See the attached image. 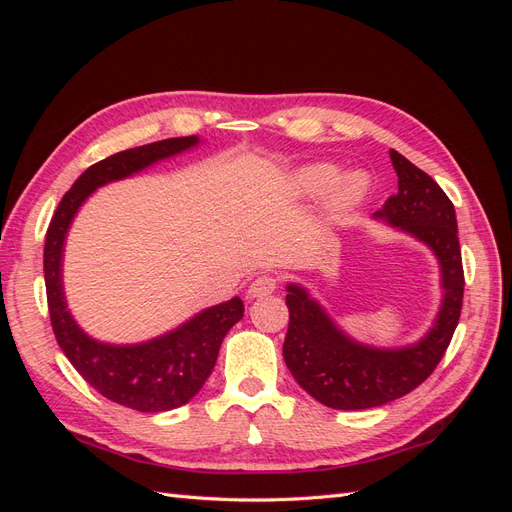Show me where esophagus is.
I'll list each match as a JSON object with an SVG mask.
<instances>
[{
    "label": "esophagus",
    "mask_w": 512,
    "mask_h": 512,
    "mask_svg": "<svg viewBox=\"0 0 512 512\" xmlns=\"http://www.w3.org/2000/svg\"><path fill=\"white\" fill-rule=\"evenodd\" d=\"M275 288H277L275 277H271V275H260V277H256V280L250 284V288H247V297H250V299L267 297V294H271Z\"/></svg>",
    "instance_id": "esophagus-1"
}]
</instances>
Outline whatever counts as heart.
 <instances>
[{
	"instance_id": "1",
	"label": "heart",
	"mask_w": 512,
	"mask_h": 512,
	"mask_svg": "<svg viewBox=\"0 0 512 512\" xmlns=\"http://www.w3.org/2000/svg\"><path fill=\"white\" fill-rule=\"evenodd\" d=\"M294 185L301 194L316 196L327 192V215L333 220L344 218L346 213L359 207L367 196V179L363 173H344L337 177V168L331 164H309L303 166L297 177H294Z\"/></svg>"
}]
</instances>
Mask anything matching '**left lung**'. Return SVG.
I'll return each instance as SVG.
<instances>
[{"instance_id": "obj_1", "label": "left lung", "mask_w": 512, "mask_h": 512, "mask_svg": "<svg viewBox=\"0 0 512 512\" xmlns=\"http://www.w3.org/2000/svg\"><path fill=\"white\" fill-rule=\"evenodd\" d=\"M397 194L374 213L427 245L440 265L442 303L429 331L414 344L378 348L352 339L309 290L288 284L290 312L284 361L294 380L320 404L335 410H365L408 395L425 382L444 356L457 329L463 301V267L455 207L440 185L395 149Z\"/></svg>"}]
</instances>
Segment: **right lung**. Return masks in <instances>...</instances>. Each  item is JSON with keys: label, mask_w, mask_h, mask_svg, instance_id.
Returning a JSON list of instances; mask_svg holds the SVG:
<instances>
[{"label": "right lung", "mask_w": 512, "mask_h": 512, "mask_svg": "<svg viewBox=\"0 0 512 512\" xmlns=\"http://www.w3.org/2000/svg\"><path fill=\"white\" fill-rule=\"evenodd\" d=\"M198 136L166 138L119 151L74 181L61 198L46 230L44 284L53 333L74 369L106 399L138 412L175 410L203 389L218 361L226 333L243 318V301L232 297L211 305L177 329L141 344H106L87 335L68 309L64 292V247L68 230L85 200L106 183L128 179L141 170L198 147Z\"/></svg>", "instance_id": "obj_1"}]
</instances>
